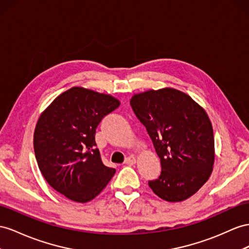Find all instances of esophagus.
I'll return each mask as SVG.
<instances>
[{
  "mask_svg": "<svg viewBox=\"0 0 249 249\" xmlns=\"http://www.w3.org/2000/svg\"><path fill=\"white\" fill-rule=\"evenodd\" d=\"M125 163L128 164V165H135L137 163V158L133 155H130L129 157L126 158Z\"/></svg>",
  "mask_w": 249,
  "mask_h": 249,
  "instance_id": "34e87169",
  "label": "esophagus"
}]
</instances>
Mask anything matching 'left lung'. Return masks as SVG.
Segmentation results:
<instances>
[{
    "label": "left lung",
    "mask_w": 249,
    "mask_h": 249,
    "mask_svg": "<svg viewBox=\"0 0 249 249\" xmlns=\"http://www.w3.org/2000/svg\"><path fill=\"white\" fill-rule=\"evenodd\" d=\"M130 105L161 161V176L149 181V187L164 201L187 200L213 169L214 139L207 112L188 94L170 87L135 93Z\"/></svg>",
    "instance_id": "left-lung-1"
}]
</instances>
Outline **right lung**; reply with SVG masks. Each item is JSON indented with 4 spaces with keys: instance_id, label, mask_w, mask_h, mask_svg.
Returning a JSON list of instances; mask_svg holds the SVG:
<instances>
[{
    "instance_id": "right-lung-1",
    "label": "right lung",
    "mask_w": 249,
    "mask_h": 249,
    "mask_svg": "<svg viewBox=\"0 0 249 249\" xmlns=\"http://www.w3.org/2000/svg\"><path fill=\"white\" fill-rule=\"evenodd\" d=\"M120 104L110 94L72 87L37 119L34 133L37 166L49 185L67 199L91 201L116 173L102 163L94 136L101 120Z\"/></svg>"
}]
</instances>
